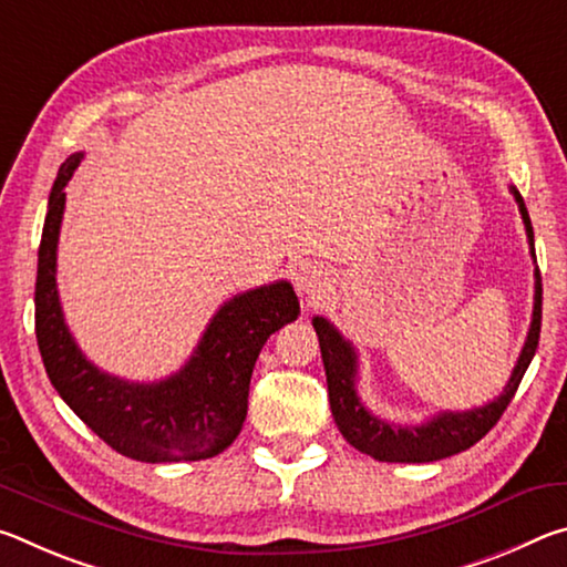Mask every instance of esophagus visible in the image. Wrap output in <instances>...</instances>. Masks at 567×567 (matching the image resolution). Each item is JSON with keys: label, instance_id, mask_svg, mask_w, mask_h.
<instances>
[{"label": "esophagus", "instance_id": "1", "mask_svg": "<svg viewBox=\"0 0 567 567\" xmlns=\"http://www.w3.org/2000/svg\"><path fill=\"white\" fill-rule=\"evenodd\" d=\"M330 285V277L328 270H324L322 265L318 262H302L300 267L295 270V287L297 292L310 297V300H318L320 295H324Z\"/></svg>", "mask_w": 567, "mask_h": 567}]
</instances>
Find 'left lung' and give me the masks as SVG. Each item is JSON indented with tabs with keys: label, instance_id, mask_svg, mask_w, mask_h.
Here are the masks:
<instances>
[{
	"label": "left lung",
	"instance_id": "1",
	"mask_svg": "<svg viewBox=\"0 0 567 567\" xmlns=\"http://www.w3.org/2000/svg\"><path fill=\"white\" fill-rule=\"evenodd\" d=\"M517 207H520L527 243H530V255L535 257V237L527 207L523 203L520 192L511 185ZM540 320H543V285H540V270L535 267V305H533V322L527 330V340L523 344L520 358L513 368V375L507 380L505 390L493 402L483 408L463 410V412H440L433 420L420 422V425H395V422H385L372 415V412L362 405L358 395V352H354L352 342L344 340L342 334L334 330L324 318H315L312 328L318 332L320 352L324 362V375H328V392H330V408L332 417L338 422L342 437L348 440L352 447L360 453L380 460V463H433V460H443L450 455L463 453V450L473 447L477 440H483L491 433L493 425L511 405L517 385L525 375L527 364H530L533 354L537 350V340H540Z\"/></svg>",
	"mask_w": 567,
	"mask_h": 567
}]
</instances>
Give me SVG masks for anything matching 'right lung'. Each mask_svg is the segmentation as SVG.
<instances>
[{"instance_id":"1","label":"right lung","mask_w":567,"mask_h":567,"mask_svg":"<svg viewBox=\"0 0 567 567\" xmlns=\"http://www.w3.org/2000/svg\"><path fill=\"white\" fill-rule=\"evenodd\" d=\"M76 152L60 167L47 205L34 285V330L54 390L112 450L140 463L205 460L235 443L247 417L249 378L275 330L297 320L300 302L287 280L235 295L209 320L185 368L159 382H130L84 358L66 328L56 292V243L64 187Z\"/></svg>"}]
</instances>
